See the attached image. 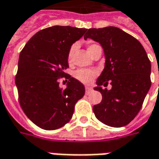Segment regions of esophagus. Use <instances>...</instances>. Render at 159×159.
<instances>
[{"label":"esophagus","mask_w":159,"mask_h":159,"mask_svg":"<svg viewBox=\"0 0 159 159\" xmlns=\"http://www.w3.org/2000/svg\"><path fill=\"white\" fill-rule=\"evenodd\" d=\"M91 92H92V88L91 87H85V93H86V94H89Z\"/></svg>","instance_id":"1"}]
</instances>
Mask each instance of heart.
<instances>
[{
  "mask_svg": "<svg viewBox=\"0 0 159 159\" xmlns=\"http://www.w3.org/2000/svg\"><path fill=\"white\" fill-rule=\"evenodd\" d=\"M97 44H90L88 46V51H90L93 46ZM76 50V44H73L67 53V60L69 62L72 61L73 56L75 51ZM98 75V72L96 70H92V69H84V68H81L77 69L75 72L74 73V77L76 80H78L79 82L83 84H90L93 82V80L96 77V75Z\"/></svg>",
  "mask_w": 159,
  "mask_h": 159,
  "instance_id": "heart-1",
  "label": "heart"
}]
</instances>
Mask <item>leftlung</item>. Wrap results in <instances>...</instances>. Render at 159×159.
Returning a JSON list of instances; mask_svg holds the SVG:
<instances>
[{
  "label": "left lung",
  "mask_w": 159,
  "mask_h": 159,
  "mask_svg": "<svg viewBox=\"0 0 159 159\" xmlns=\"http://www.w3.org/2000/svg\"><path fill=\"white\" fill-rule=\"evenodd\" d=\"M84 38L98 42L106 59L94 88L102 94V100L93 106V113L108 126H125L141 110L151 85L148 55L137 39L116 26L88 29ZM108 82L112 88L103 90L101 85Z\"/></svg>",
  "instance_id": "1"
}]
</instances>
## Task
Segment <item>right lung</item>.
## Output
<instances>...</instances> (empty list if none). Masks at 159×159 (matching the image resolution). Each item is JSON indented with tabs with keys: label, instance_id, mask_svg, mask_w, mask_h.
Masks as SVG:
<instances>
[{
	"label": "right lung",
	"instance_id": "1",
	"mask_svg": "<svg viewBox=\"0 0 159 159\" xmlns=\"http://www.w3.org/2000/svg\"><path fill=\"white\" fill-rule=\"evenodd\" d=\"M86 28L54 25L37 32L19 54L15 83L19 104L30 120L42 129L56 130L72 118L75 105L85 93L78 80L65 73L67 53ZM69 80L62 89L59 78Z\"/></svg>",
	"mask_w": 159,
	"mask_h": 159
}]
</instances>
